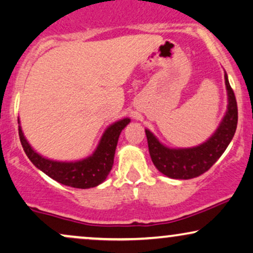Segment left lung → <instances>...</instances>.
Returning a JSON list of instances; mask_svg holds the SVG:
<instances>
[{"label":"left lung","instance_id":"8db88e82","mask_svg":"<svg viewBox=\"0 0 253 253\" xmlns=\"http://www.w3.org/2000/svg\"><path fill=\"white\" fill-rule=\"evenodd\" d=\"M225 85L229 99L227 111L216 132L203 144L188 149H170L162 144L154 133L145 130L149 152L158 171L173 179L195 178L207 172L223 155L235 136L238 122L236 96L226 74Z\"/></svg>","mask_w":253,"mask_h":253}]
</instances>
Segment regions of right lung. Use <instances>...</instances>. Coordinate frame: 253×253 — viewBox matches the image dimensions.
I'll return each instance as SVG.
<instances>
[{"label": "right lung", "instance_id": "1", "mask_svg": "<svg viewBox=\"0 0 253 253\" xmlns=\"http://www.w3.org/2000/svg\"><path fill=\"white\" fill-rule=\"evenodd\" d=\"M129 123V118H124L111 124L103 133L95 152L85 160L77 162H56L46 160L34 151V149L27 142L26 137L23 136L21 126H18V135H20L21 144L28 158L41 171L63 185L77 189H89L99 185L108 177L114 164L118 137L122 130Z\"/></svg>", "mask_w": 253, "mask_h": 253}]
</instances>
